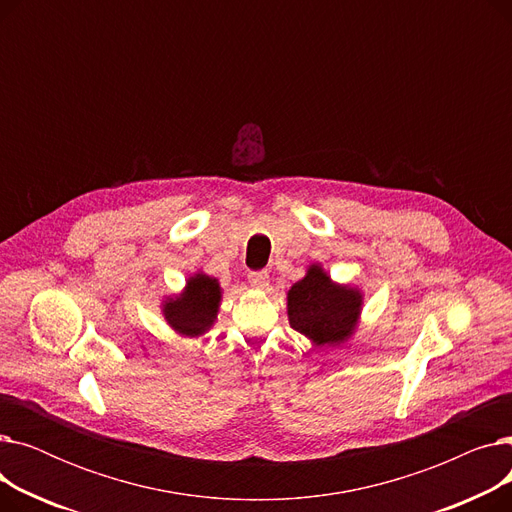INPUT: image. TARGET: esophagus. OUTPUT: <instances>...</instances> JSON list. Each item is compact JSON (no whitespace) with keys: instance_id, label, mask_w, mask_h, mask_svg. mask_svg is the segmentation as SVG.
Wrapping results in <instances>:
<instances>
[{"instance_id":"obj_1","label":"esophagus","mask_w":512,"mask_h":512,"mask_svg":"<svg viewBox=\"0 0 512 512\" xmlns=\"http://www.w3.org/2000/svg\"><path fill=\"white\" fill-rule=\"evenodd\" d=\"M249 282H251L255 288H265L267 282H270V274H267L265 270L251 272V274H249Z\"/></svg>"}]
</instances>
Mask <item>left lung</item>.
<instances>
[{
	"instance_id": "left-lung-1",
	"label": "left lung",
	"mask_w": 512,
	"mask_h": 512,
	"mask_svg": "<svg viewBox=\"0 0 512 512\" xmlns=\"http://www.w3.org/2000/svg\"><path fill=\"white\" fill-rule=\"evenodd\" d=\"M359 309V292L332 284L317 265L288 290L290 326L315 344H338L351 336Z\"/></svg>"
}]
</instances>
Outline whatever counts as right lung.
<instances>
[{"label":"right lung","instance_id":"add662e5","mask_svg":"<svg viewBox=\"0 0 512 512\" xmlns=\"http://www.w3.org/2000/svg\"><path fill=\"white\" fill-rule=\"evenodd\" d=\"M220 305V284L209 276L197 274L188 280L186 290L180 299L166 303V319L168 324L184 334L199 336L213 324L215 313Z\"/></svg>","mask_w":512,"mask_h":512}]
</instances>
